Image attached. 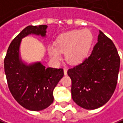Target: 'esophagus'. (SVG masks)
<instances>
[{
    "instance_id": "esophagus-1",
    "label": "esophagus",
    "mask_w": 123,
    "mask_h": 123,
    "mask_svg": "<svg viewBox=\"0 0 123 123\" xmlns=\"http://www.w3.org/2000/svg\"><path fill=\"white\" fill-rule=\"evenodd\" d=\"M63 71H64V74H65V75H67V74H68V70H67L66 68H65V69L63 70Z\"/></svg>"
}]
</instances>
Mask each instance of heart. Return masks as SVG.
<instances>
[{
	"instance_id": "obj_1",
	"label": "heart",
	"mask_w": 123,
	"mask_h": 123,
	"mask_svg": "<svg viewBox=\"0 0 123 123\" xmlns=\"http://www.w3.org/2000/svg\"><path fill=\"white\" fill-rule=\"evenodd\" d=\"M94 37L89 29H74L62 34L55 45L48 47L51 61L58 64L61 59V53H65V61L71 65H77L86 58Z\"/></svg>"
}]
</instances>
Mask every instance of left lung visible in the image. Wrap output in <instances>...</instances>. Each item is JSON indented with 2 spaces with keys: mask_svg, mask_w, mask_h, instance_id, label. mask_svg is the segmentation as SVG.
<instances>
[{
  "mask_svg": "<svg viewBox=\"0 0 123 123\" xmlns=\"http://www.w3.org/2000/svg\"><path fill=\"white\" fill-rule=\"evenodd\" d=\"M97 41L88 58L68 70L73 101L87 110L98 108L109 101L120 69V57L113 41L100 30Z\"/></svg>",
  "mask_w": 123,
  "mask_h": 123,
  "instance_id": "left-lung-1",
  "label": "left lung"
}]
</instances>
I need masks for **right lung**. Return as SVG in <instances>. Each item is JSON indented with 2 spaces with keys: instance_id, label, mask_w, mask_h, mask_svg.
<instances>
[{
  "instance_id": "add662e5",
  "label": "right lung",
  "mask_w": 123,
  "mask_h": 123,
  "mask_svg": "<svg viewBox=\"0 0 123 123\" xmlns=\"http://www.w3.org/2000/svg\"><path fill=\"white\" fill-rule=\"evenodd\" d=\"M47 25L28 26L10 44L4 60V68L9 89L25 108L39 111L53 102V90L64 75L62 69L46 68L40 61L28 63L22 60L20 46L29 35L46 37Z\"/></svg>"
}]
</instances>
